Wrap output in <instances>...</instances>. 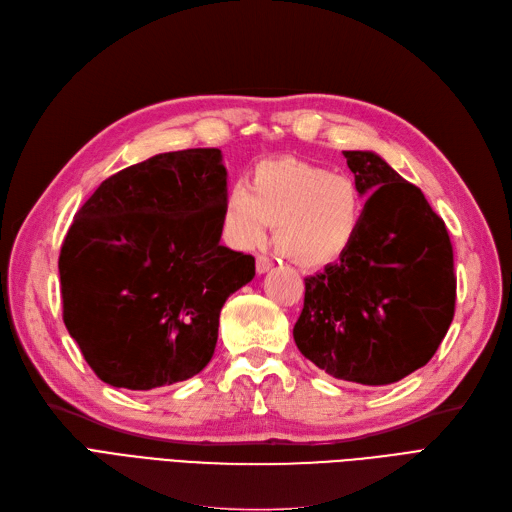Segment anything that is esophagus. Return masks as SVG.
Segmentation results:
<instances>
[{
    "instance_id": "34e87169",
    "label": "esophagus",
    "mask_w": 512,
    "mask_h": 512,
    "mask_svg": "<svg viewBox=\"0 0 512 512\" xmlns=\"http://www.w3.org/2000/svg\"><path fill=\"white\" fill-rule=\"evenodd\" d=\"M255 268H257V274H266L272 270V261L266 255H259L255 261Z\"/></svg>"
}]
</instances>
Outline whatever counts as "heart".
Returning <instances> with one entry per match:
<instances>
[{
  "label": "heart",
  "instance_id": "obj_1",
  "mask_svg": "<svg viewBox=\"0 0 512 512\" xmlns=\"http://www.w3.org/2000/svg\"><path fill=\"white\" fill-rule=\"evenodd\" d=\"M357 180L293 157L266 159L249 183L227 191L223 234L236 249H255L274 225V244L302 268H321L353 249L364 223Z\"/></svg>",
  "mask_w": 512,
  "mask_h": 512
}]
</instances>
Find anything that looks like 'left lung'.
Returning a JSON list of instances; mask_svg holds the SVG:
<instances>
[{"instance_id": "obj_1", "label": "left lung", "mask_w": 512, "mask_h": 512, "mask_svg": "<svg viewBox=\"0 0 512 512\" xmlns=\"http://www.w3.org/2000/svg\"><path fill=\"white\" fill-rule=\"evenodd\" d=\"M366 195L353 249L304 278L300 353L340 381L391 385L434 357L455 312L447 227L374 151H344Z\"/></svg>"}]
</instances>
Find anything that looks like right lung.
Instances as JSON below:
<instances>
[{"label":"right lung","mask_w":512,"mask_h":512,"mask_svg":"<svg viewBox=\"0 0 512 512\" xmlns=\"http://www.w3.org/2000/svg\"><path fill=\"white\" fill-rule=\"evenodd\" d=\"M225 195L219 148H187L106 178L78 210L63 321L104 383L148 391L208 366L225 300L255 276V257L221 246Z\"/></svg>","instance_id":"right-lung-1"}]
</instances>
